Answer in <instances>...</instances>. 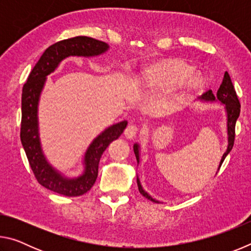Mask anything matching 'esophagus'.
I'll return each instance as SVG.
<instances>
[{"label":"esophagus","instance_id":"1","mask_svg":"<svg viewBox=\"0 0 251 251\" xmlns=\"http://www.w3.org/2000/svg\"><path fill=\"white\" fill-rule=\"evenodd\" d=\"M139 131V127L137 125H128L126 127L124 134L127 138H134Z\"/></svg>","mask_w":251,"mask_h":251}]
</instances>
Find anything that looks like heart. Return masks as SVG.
Masks as SVG:
<instances>
[{"mask_svg": "<svg viewBox=\"0 0 251 251\" xmlns=\"http://www.w3.org/2000/svg\"><path fill=\"white\" fill-rule=\"evenodd\" d=\"M194 76L195 71L192 67L182 64L172 65L150 72L145 77V86L151 93L171 92L188 83ZM196 84V78L190 82V85Z\"/></svg>", "mask_w": 251, "mask_h": 251, "instance_id": "heart-1", "label": "heart"}]
</instances>
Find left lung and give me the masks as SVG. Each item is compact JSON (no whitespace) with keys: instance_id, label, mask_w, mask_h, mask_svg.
Instances as JSON below:
<instances>
[{"instance_id":"8db88e82","label":"left lung","mask_w":251,"mask_h":251,"mask_svg":"<svg viewBox=\"0 0 251 251\" xmlns=\"http://www.w3.org/2000/svg\"><path fill=\"white\" fill-rule=\"evenodd\" d=\"M199 99H201V100H206V101H217V100H219L220 103L225 105V108H226V112H227L228 147H227V151H225V154L222 157V160H220V164H219V167H218V171H219V168H220V166H222V164L224 163V160H225V158H226V156L232 150L233 142H235L236 122H237L238 117H239V114H240L239 100H238L236 91H235V87H233V85L231 83L230 76H229L227 72H225L223 83H222V85H220V87L218 88L217 94L214 95L212 91L209 90V91H207L206 93H203V94L201 97H199ZM134 152H135L136 159H137V163H139V145L137 143L134 144ZM137 186H138L139 193H141L144 197H146L147 199H150V201H154V202H159L158 201H156V199H154L151 196H150V195H148L145 192V190L143 189V187L141 185V181H139V179H138V177H137Z\"/></svg>"}]
</instances>
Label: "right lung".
I'll return each instance as SVG.
<instances>
[{"mask_svg": "<svg viewBox=\"0 0 251 251\" xmlns=\"http://www.w3.org/2000/svg\"><path fill=\"white\" fill-rule=\"evenodd\" d=\"M109 49L105 42L87 36H76L50 45L29 73L22 90V122L21 142L34 176L45 188L67 197L80 196L90 190L99 175V164L104 151L122 135L127 122L109 126L88 146L84 156V172L76 178H67L46 160L40 142L37 106L46 76L56 70L59 63L69 56H97Z\"/></svg>", "mask_w": 251, "mask_h": 251, "instance_id": "add662e5", "label": "right lung"}]
</instances>
